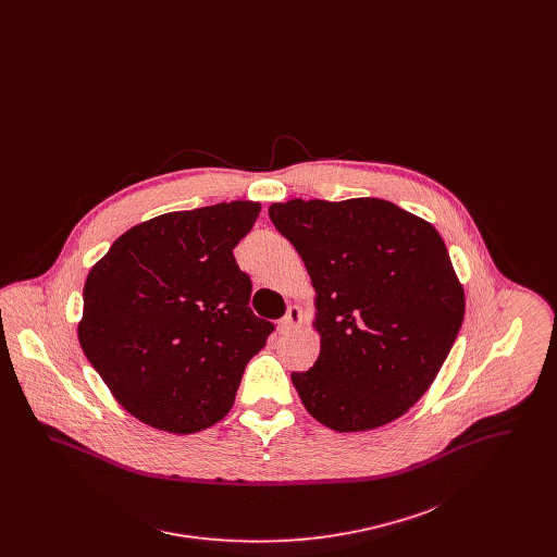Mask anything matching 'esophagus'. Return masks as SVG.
<instances>
[{
    "instance_id": "1",
    "label": "esophagus",
    "mask_w": 557,
    "mask_h": 557,
    "mask_svg": "<svg viewBox=\"0 0 557 557\" xmlns=\"http://www.w3.org/2000/svg\"><path fill=\"white\" fill-rule=\"evenodd\" d=\"M300 319H302V311L298 307H290L286 311V315L280 319L277 327H280V334H290L298 325H300Z\"/></svg>"
}]
</instances>
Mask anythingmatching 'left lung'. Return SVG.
<instances>
[{
	"label": "left lung",
	"mask_w": 557,
	"mask_h": 557,
	"mask_svg": "<svg viewBox=\"0 0 557 557\" xmlns=\"http://www.w3.org/2000/svg\"><path fill=\"white\" fill-rule=\"evenodd\" d=\"M269 219L318 290L321 350L292 371L307 411L338 432L371 430L424 395L455 343L466 300L438 232L377 198L290 200Z\"/></svg>",
	"instance_id": "obj_1"
}]
</instances>
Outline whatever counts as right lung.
I'll return each mask as SVG.
<instances>
[{"label": "right lung", "mask_w": 557, "mask_h": 557, "mask_svg": "<svg viewBox=\"0 0 557 557\" xmlns=\"http://www.w3.org/2000/svg\"><path fill=\"white\" fill-rule=\"evenodd\" d=\"M259 212L238 200L160 214L89 271L81 348L144 424L191 434L223 420L275 330L248 307L252 282L234 257Z\"/></svg>", "instance_id": "add662e5"}]
</instances>
